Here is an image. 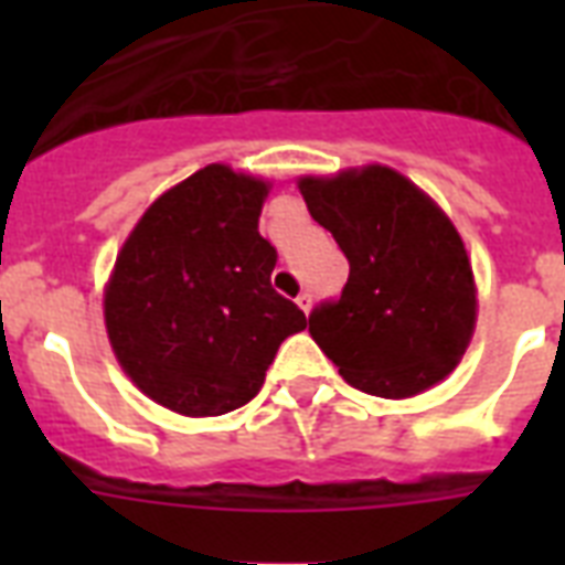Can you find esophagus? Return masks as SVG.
<instances>
[{
	"label": "esophagus",
	"instance_id": "obj_1",
	"mask_svg": "<svg viewBox=\"0 0 565 565\" xmlns=\"http://www.w3.org/2000/svg\"><path fill=\"white\" fill-rule=\"evenodd\" d=\"M296 305H299V308L305 310V313H310V305H313V296H310L308 290L299 292V299H296Z\"/></svg>",
	"mask_w": 565,
	"mask_h": 565
}]
</instances>
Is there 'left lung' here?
Listing matches in <instances>:
<instances>
[{
    "label": "left lung",
    "mask_w": 565,
    "mask_h": 565,
    "mask_svg": "<svg viewBox=\"0 0 565 565\" xmlns=\"http://www.w3.org/2000/svg\"><path fill=\"white\" fill-rule=\"evenodd\" d=\"M310 216L349 257L340 299L310 310V337L352 386L407 398L455 370L475 328L463 239L416 184L386 167L301 179Z\"/></svg>",
    "instance_id": "obj_1"
}]
</instances>
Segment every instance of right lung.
<instances>
[{
	"instance_id": "obj_1",
	"label": "right lung",
	"mask_w": 565,
	"mask_h": 565,
	"mask_svg": "<svg viewBox=\"0 0 565 565\" xmlns=\"http://www.w3.org/2000/svg\"><path fill=\"white\" fill-rule=\"evenodd\" d=\"M266 184L222 163L163 193L119 252L105 326L128 377L184 416H222L264 386L278 345L308 328L273 290Z\"/></svg>"
}]
</instances>
